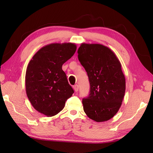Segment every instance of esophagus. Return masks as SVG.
<instances>
[{
	"mask_svg": "<svg viewBox=\"0 0 153 153\" xmlns=\"http://www.w3.org/2000/svg\"><path fill=\"white\" fill-rule=\"evenodd\" d=\"M73 89H74V91H75V92H77L78 91V89H79V87H78V85L76 84V85H74L73 87Z\"/></svg>",
	"mask_w": 153,
	"mask_h": 153,
	"instance_id": "obj_1",
	"label": "esophagus"
}]
</instances>
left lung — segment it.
<instances>
[{
  "label": "left lung",
  "instance_id": "obj_1",
  "mask_svg": "<svg viewBox=\"0 0 153 153\" xmlns=\"http://www.w3.org/2000/svg\"><path fill=\"white\" fill-rule=\"evenodd\" d=\"M77 52L90 83V94L82 100L84 112L96 122L108 121L121 107L126 90L121 62L103 45L82 43Z\"/></svg>",
  "mask_w": 153,
  "mask_h": 153
}]
</instances>
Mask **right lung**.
I'll return each mask as SVG.
<instances>
[{
  "mask_svg": "<svg viewBox=\"0 0 153 153\" xmlns=\"http://www.w3.org/2000/svg\"><path fill=\"white\" fill-rule=\"evenodd\" d=\"M76 50L71 43L47 45L35 53L27 68V96L34 109L46 116L61 112L73 94L62 66Z\"/></svg>",
  "mask_w": 153,
  "mask_h": 153,
  "instance_id": "1",
  "label": "right lung"
}]
</instances>
